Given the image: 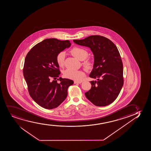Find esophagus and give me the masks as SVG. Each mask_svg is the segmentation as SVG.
<instances>
[{
  "label": "esophagus",
  "instance_id": "34e87169",
  "mask_svg": "<svg viewBox=\"0 0 151 151\" xmlns=\"http://www.w3.org/2000/svg\"><path fill=\"white\" fill-rule=\"evenodd\" d=\"M82 81H74V83L75 84H81V83H82Z\"/></svg>",
  "mask_w": 151,
  "mask_h": 151
}]
</instances>
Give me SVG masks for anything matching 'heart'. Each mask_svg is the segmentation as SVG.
I'll list each match as a JSON object with an SVG mask.
<instances>
[{
  "label": "heart",
  "mask_w": 151,
  "mask_h": 151,
  "mask_svg": "<svg viewBox=\"0 0 151 151\" xmlns=\"http://www.w3.org/2000/svg\"><path fill=\"white\" fill-rule=\"evenodd\" d=\"M72 54L78 60L83 61L88 57V52L83 48L76 47L73 48L70 50ZM65 54L64 52H61L58 54L56 60L58 65L60 67H62L64 65L65 60ZM94 63L93 61L90 59H87L84 61L83 65L87 70L91 69L93 67ZM64 76L66 78H70L76 81H81L85 76V72L82 70H72L67 69L64 72Z\"/></svg>",
  "instance_id": "b5f03b06"
}]
</instances>
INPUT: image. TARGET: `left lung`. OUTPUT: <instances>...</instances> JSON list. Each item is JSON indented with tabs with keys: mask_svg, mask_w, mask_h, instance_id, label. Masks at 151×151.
<instances>
[{
	"mask_svg": "<svg viewBox=\"0 0 151 151\" xmlns=\"http://www.w3.org/2000/svg\"><path fill=\"white\" fill-rule=\"evenodd\" d=\"M75 43L90 48L94 65L89 76L91 88L85 93L86 98L96 106L109 105L116 99L124 85L123 64L116 45L103 36H90Z\"/></svg>",
	"mask_w": 151,
	"mask_h": 151,
	"instance_id": "1",
	"label": "left lung"
}]
</instances>
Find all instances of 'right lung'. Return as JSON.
Listing matches in <instances>:
<instances>
[{
	"label": "right lung",
	"instance_id": "right-lung-1",
	"mask_svg": "<svg viewBox=\"0 0 151 151\" xmlns=\"http://www.w3.org/2000/svg\"><path fill=\"white\" fill-rule=\"evenodd\" d=\"M71 45L69 40L46 39L35 45L27 54L23 68V76L29 93L37 104L45 109L58 107L67 96L69 86L73 81L59 78L56 58L58 54Z\"/></svg>",
	"mask_w": 151,
	"mask_h": 151
}]
</instances>
